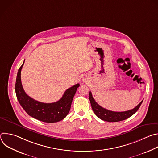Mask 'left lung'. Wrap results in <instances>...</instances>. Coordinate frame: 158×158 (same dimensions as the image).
Wrapping results in <instances>:
<instances>
[{
	"label": "left lung",
	"instance_id": "1",
	"mask_svg": "<svg viewBox=\"0 0 158 158\" xmlns=\"http://www.w3.org/2000/svg\"><path fill=\"white\" fill-rule=\"evenodd\" d=\"M89 98L95 114L99 119L107 122H119L129 118L139 109L143 101V100L136 107L132 109L124 112H114L104 109L99 106L93 98L91 92L89 93Z\"/></svg>",
	"mask_w": 158,
	"mask_h": 158
}]
</instances>
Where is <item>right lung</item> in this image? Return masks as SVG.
<instances>
[{
    "mask_svg": "<svg viewBox=\"0 0 158 158\" xmlns=\"http://www.w3.org/2000/svg\"><path fill=\"white\" fill-rule=\"evenodd\" d=\"M24 62L19 69L15 89L17 98L27 113L31 117L44 123H53L64 119L71 109L73 98L79 84L67 89L60 100L53 103H44L29 97L22 87L20 73Z\"/></svg>",
    "mask_w": 158,
    "mask_h": 158,
    "instance_id": "obj_1",
    "label": "right lung"
}]
</instances>
